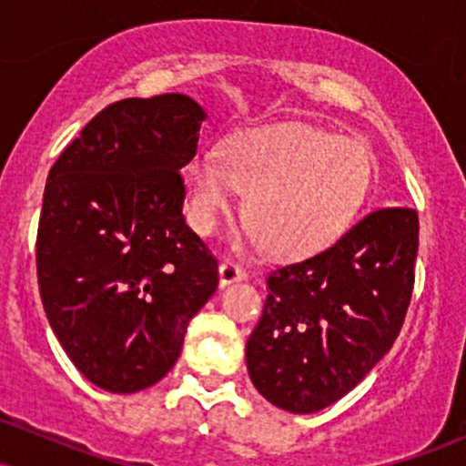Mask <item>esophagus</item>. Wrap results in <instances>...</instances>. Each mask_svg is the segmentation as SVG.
Listing matches in <instances>:
<instances>
[{
    "label": "esophagus",
    "instance_id": "1",
    "mask_svg": "<svg viewBox=\"0 0 466 466\" xmlns=\"http://www.w3.org/2000/svg\"><path fill=\"white\" fill-rule=\"evenodd\" d=\"M245 276H248V271H245L238 263H234V260L226 258L221 265H218V282H221V287L229 285V282L243 280Z\"/></svg>",
    "mask_w": 466,
    "mask_h": 466
}]
</instances>
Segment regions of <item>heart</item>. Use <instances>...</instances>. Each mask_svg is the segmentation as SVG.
Here are the masks:
<instances>
[{"mask_svg":"<svg viewBox=\"0 0 466 466\" xmlns=\"http://www.w3.org/2000/svg\"><path fill=\"white\" fill-rule=\"evenodd\" d=\"M366 148L349 137L307 125H278L232 137L217 151H199L184 168L188 221L210 234L248 192L245 223L276 256L324 248L360 210L370 188Z\"/></svg>","mask_w":466,"mask_h":466,"instance_id":"heart-1","label":"heart"}]
</instances>
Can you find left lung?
<instances>
[{
    "label": "left lung",
    "instance_id": "obj_1",
    "mask_svg": "<svg viewBox=\"0 0 466 466\" xmlns=\"http://www.w3.org/2000/svg\"><path fill=\"white\" fill-rule=\"evenodd\" d=\"M416 251L419 212L383 206L318 254L276 267L245 346L256 390L293 414L350 392L399 337Z\"/></svg>",
    "mask_w": 466,
    "mask_h": 466
}]
</instances>
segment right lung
Here are the masks:
<instances>
[{
	"label": "right lung",
	"mask_w": 466,
	"mask_h": 466,
	"mask_svg": "<svg viewBox=\"0 0 466 466\" xmlns=\"http://www.w3.org/2000/svg\"><path fill=\"white\" fill-rule=\"evenodd\" d=\"M206 114L184 94L105 106L47 175L36 278L47 322L94 386L129 394L177 361L218 263L186 226L179 170Z\"/></svg>",
	"instance_id": "right-lung-1"
}]
</instances>
